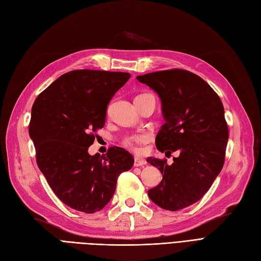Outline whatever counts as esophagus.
<instances>
[{"mask_svg": "<svg viewBox=\"0 0 261 261\" xmlns=\"http://www.w3.org/2000/svg\"><path fill=\"white\" fill-rule=\"evenodd\" d=\"M146 165V162L140 158H134V167H141Z\"/></svg>", "mask_w": 261, "mask_h": 261, "instance_id": "34e87169", "label": "esophagus"}]
</instances>
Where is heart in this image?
Returning a JSON list of instances; mask_svg holds the SVG:
<instances>
[{
  "instance_id": "heart-1",
  "label": "heart",
  "mask_w": 261,
  "mask_h": 261,
  "mask_svg": "<svg viewBox=\"0 0 261 261\" xmlns=\"http://www.w3.org/2000/svg\"><path fill=\"white\" fill-rule=\"evenodd\" d=\"M146 142V138L144 136H133L124 140V145L129 147L130 149L134 150V152L140 153L141 152V145L143 143Z\"/></svg>"
}]
</instances>
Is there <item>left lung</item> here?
<instances>
[{
    "instance_id": "left-lung-1",
    "label": "left lung",
    "mask_w": 261,
    "mask_h": 261,
    "mask_svg": "<svg viewBox=\"0 0 261 261\" xmlns=\"http://www.w3.org/2000/svg\"><path fill=\"white\" fill-rule=\"evenodd\" d=\"M137 79L162 99L166 122L156 137L157 149L180 152L170 166L167 159L147 158L163 174L147 194L157 206L176 212L203 197L222 169L229 139L224 108L214 89L189 70H162Z\"/></svg>"
}]
</instances>
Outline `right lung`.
<instances>
[{
  "mask_svg": "<svg viewBox=\"0 0 261 261\" xmlns=\"http://www.w3.org/2000/svg\"><path fill=\"white\" fill-rule=\"evenodd\" d=\"M131 77L128 72L79 69L66 72L39 94L31 109L29 134L37 164L55 195L86 214L103 209L117 179L134 164L121 147L105 155L88 153L105 124L109 100Z\"/></svg>",
  "mask_w": 261,
  "mask_h": 261,
  "instance_id": "add662e5",
  "label": "right lung"
}]
</instances>
